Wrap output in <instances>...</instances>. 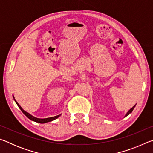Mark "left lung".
I'll list each match as a JSON object with an SVG mask.
<instances>
[{"label": "left lung", "instance_id": "left-lung-1", "mask_svg": "<svg viewBox=\"0 0 153 153\" xmlns=\"http://www.w3.org/2000/svg\"><path fill=\"white\" fill-rule=\"evenodd\" d=\"M136 104L135 105H134V107H133L132 108H130V109H129V111H128V112H127V113L126 114V115H125V117H126V116H128V115H129V114H130V113H131V112H132V111L134 110V107H136Z\"/></svg>", "mask_w": 153, "mask_h": 153}]
</instances>
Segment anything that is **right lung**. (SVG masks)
<instances>
[{
	"label": "right lung",
	"mask_w": 153,
	"mask_h": 153,
	"mask_svg": "<svg viewBox=\"0 0 153 153\" xmlns=\"http://www.w3.org/2000/svg\"><path fill=\"white\" fill-rule=\"evenodd\" d=\"M13 98H14L15 102H16V104L17 105L18 107H19V108H20L21 111H22L23 113H24V115H25V116H26L27 117L29 118L30 120H32V121H35V122L40 123H47V122H50V121H52L56 120V119H57L59 117H60L61 115V114H60V115L55 116V117H48V118H45V119L37 118V117H34V116L32 115H31V114H30L29 113H27V112H26V111H25L22 108V107H21V106L19 105V103H18V102L16 101V100H15L14 96H13Z\"/></svg>",
	"instance_id": "right-lung-1"
}]
</instances>
